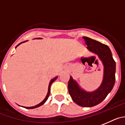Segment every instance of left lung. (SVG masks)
I'll use <instances>...</instances> for the list:
<instances>
[{
	"label": "left lung",
	"mask_w": 125,
	"mask_h": 125,
	"mask_svg": "<svg viewBox=\"0 0 125 125\" xmlns=\"http://www.w3.org/2000/svg\"><path fill=\"white\" fill-rule=\"evenodd\" d=\"M87 48L99 57L104 66L103 81L97 89L93 92H87L81 89L76 81L70 76L68 83V92L73 101L78 105L91 107L102 102L110 93L115 82V62L110 49L105 44L83 37Z\"/></svg>",
	"instance_id": "left-lung-1"
}]
</instances>
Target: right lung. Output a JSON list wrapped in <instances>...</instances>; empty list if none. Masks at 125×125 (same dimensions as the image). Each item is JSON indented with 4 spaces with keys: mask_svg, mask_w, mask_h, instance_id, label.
<instances>
[{
    "mask_svg": "<svg viewBox=\"0 0 125 125\" xmlns=\"http://www.w3.org/2000/svg\"><path fill=\"white\" fill-rule=\"evenodd\" d=\"M39 39H41V38H39ZM25 42H26V41H24V42H22L20 43L19 44H18V45H17V46H16V47H17V46H18V45H19L20 44H21V43ZM16 47H15V48H16ZM57 76L55 77V78H53V79H52V80H51V81H50V83H49V84L48 92H47V94L46 97H45V99H44L43 100V101H42V102H41L40 104H38V105H35V106H33V107H24V108H29V109H32V108H37V107H40V106H41L42 105L44 104L45 103V102H46V101H47V99H48L49 96V95H50V90H51V84H52V83L53 82V81H55V80H57Z\"/></svg>",
    "mask_w": 125,
    "mask_h": 125,
    "instance_id": "obj_1",
    "label": "right lung"
}]
</instances>
